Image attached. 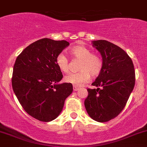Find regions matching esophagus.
<instances>
[{
	"instance_id": "34e87169",
	"label": "esophagus",
	"mask_w": 147,
	"mask_h": 147,
	"mask_svg": "<svg viewBox=\"0 0 147 147\" xmlns=\"http://www.w3.org/2000/svg\"><path fill=\"white\" fill-rule=\"evenodd\" d=\"M79 89H80V88L78 87V86H73V90L75 91V92H76V91L79 90Z\"/></svg>"
}]
</instances>
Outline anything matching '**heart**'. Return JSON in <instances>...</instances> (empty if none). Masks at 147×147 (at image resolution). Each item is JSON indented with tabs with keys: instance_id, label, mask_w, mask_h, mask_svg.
Listing matches in <instances>:
<instances>
[{
	"instance_id": "1",
	"label": "heart",
	"mask_w": 147,
	"mask_h": 147,
	"mask_svg": "<svg viewBox=\"0 0 147 147\" xmlns=\"http://www.w3.org/2000/svg\"><path fill=\"white\" fill-rule=\"evenodd\" d=\"M69 54L75 59L80 60L78 69L80 72L70 73L65 77V81L74 86H80L90 80L91 75L96 77L103 69V61L98 55L92 53L90 49L84 46H75L69 50ZM55 63L58 69L64 73L69 72V60L63 53L56 57Z\"/></svg>"
}]
</instances>
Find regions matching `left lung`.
Instances as JSON below:
<instances>
[{"mask_svg": "<svg viewBox=\"0 0 147 147\" xmlns=\"http://www.w3.org/2000/svg\"><path fill=\"white\" fill-rule=\"evenodd\" d=\"M101 54L103 69L87 89L84 100L86 112L93 120L105 123L115 118L125 106L135 84V72L130 57L119 46L106 41H93Z\"/></svg>", "mask_w": 147, "mask_h": 147, "instance_id": "8db88e82", "label": "left lung"}]
</instances>
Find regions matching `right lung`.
Listing matches in <instances>:
<instances>
[{"label": "right lung", "mask_w": 147, "mask_h": 147, "mask_svg": "<svg viewBox=\"0 0 147 147\" xmlns=\"http://www.w3.org/2000/svg\"><path fill=\"white\" fill-rule=\"evenodd\" d=\"M69 45L64 40L41 38L24 49L15 61L12 89L24 110L40 121L56 118L73 90L72 84H56L63 76L55 59Z\"/></svg>", "instance_id": "add662e5"}]
</instances>
